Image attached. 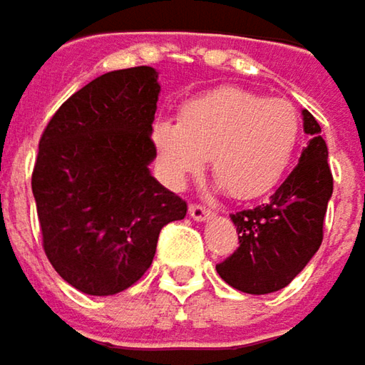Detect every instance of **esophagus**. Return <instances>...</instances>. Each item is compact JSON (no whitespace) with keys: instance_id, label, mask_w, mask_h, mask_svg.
<instances>
[{"instance_id":"obj_1","label":"esophagus","mask_w":365,"mask_h":365,"mask_svg":"<svg viewBox=\"0 0 365 365\" xmlns=\"http://www.w3.org/2000/svg\"><path fill=\"white\" fill-rule=\"evenodd\" d=\"M190 216H192L196 222H204V220L212 218L214 212L210 210V208L202 206V204H192V206H190Z\"/></svg>"}]
</instances>
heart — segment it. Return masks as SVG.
<instances>
[{
  "label": "heart",
  "mask_w": 365,
  "mask_h": 365,
  "mask_svg": "<svg viewBox=\"0 0 365 365\" xmlns=\"http://www.w3.org/2000/svg\"><path fill=\"white\" fill-rule=\"evenodd\" d=\"M300 114L284 98L220 88L183 103L180 120H157L153 145L165 180L180 187L210 157L218 185L251 200L282 182L300 143Z\"/></svg>",
  "instance_id": "1"
}]
</instances>
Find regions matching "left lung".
<instances>
[{
  "label": "left lung",
  "mask_w": 365,
  "mask_h": 365,
  "mask_svg": "<svg viewBox=\"0 0 365 365\" xmlns=\"http://www.w3.org/2000/svg\"><path fill=\"white\" fill-rule=\"evenodd\" d=\"M302 124L310 140L286 182L267 204L230 214L239 247L216 272L235 290L272 294L286 288L323 243L333 175L321 126L309 110H302Z\"/></svg>",
  "instance_id": "obj_1"
}]
</instances>
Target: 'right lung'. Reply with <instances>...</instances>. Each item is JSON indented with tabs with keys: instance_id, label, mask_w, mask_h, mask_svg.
<instances>
[{
	"instance_id": "1",
	"label": "right lung",
	"mask_w": 365,
	"mask_h": 365,
	"mask_svg": "<svg viewBox=\"0 0 365 365\" xmlns=\"http://www.w3.org/2000/svg\"><path fill=\"white\" fill-rule=\"evenodd\" d=\"M159 73H103L73 93L40 136L32 171L42 247L56 274L112 296L151 267L159 232L187 204L151 175Z\"/></svg>"
}]
</instances>
